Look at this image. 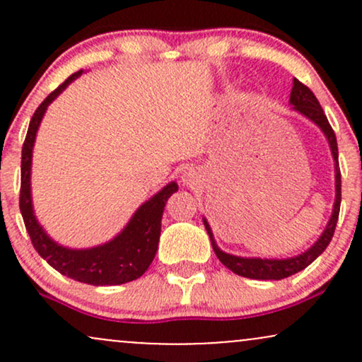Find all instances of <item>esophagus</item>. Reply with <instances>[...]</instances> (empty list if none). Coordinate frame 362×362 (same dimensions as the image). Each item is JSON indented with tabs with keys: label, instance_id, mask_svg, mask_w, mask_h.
Listing matches in <instances>:
<instances>
[{
	"label": "esophagus",
	"instance_id": "34e87169",
	"mask_svg": "<svg viewBox=\"0 0 362 362\" xmlns=\"http://www.w3.org/2000/svg\"><path fill=\"white\" fill-rule=\"evenodd\" d=\"M182 180H184V184L187 185L194 184V182L197 180V173H195V170L194 168L184 170V173H182Z\"/></svg>",
	"mask_w": 362,
	"mask_h": 362
}]
</instances>
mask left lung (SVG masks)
Masks as SVG:
<instances>
[{
  "instance_id": "left-lung-1",
  "label": "left lung",
  "mask_w": 362,
  "mask_h": 362,
  "mask_svg": "<svg viewBox=\"0 0 362 362\" xmlns=\"http://www.w3.org/2000/svg\"><path fill=\"white\" fill-rule=\"evenodd\" d=\"M289 105H293V110H296L298 114H301L303 117L317 126L320 131L323 132L328 141V146H330L332 158H334V168H335V201H334V209H332V216L328 219L325 230L322 231V235L318 236V240L315 242L308 250L298 253L294 257H288V259H260V257H240L233 255V253L223 252L221 248L216 243L213 230H211L209 223L206 218H202L204 226L207 230V235L211 238V245H213V250L218 259L221 260L223 265H226L231 272L238 274V276L248 277V279H262V281H279L284 277L293 276V274L303 271L313 262L317 257L322 255L325 252V248L330 243L332 236H334L335 226H337L339 219V211H340V168H339V149H337V139H335L334 129L328 124L327 115L323 114V109L320 107L317 97L313 95L308 86L303 85L301 81H298L296 78L293 80V90H291L289 97Z\"/></svg>"
}]
</instances>
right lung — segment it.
<instances>
[{
  "label": "right lung",
  "mask_w": 362,
  "mask_h": 362,
  "mask_svg": "<svg viewBox=\"0 0 362 362\" xmlns=\"http://www.w3.org/2000/svg\"><path fill=\"white\" fill-rule=\"evenodd\" d=\"M83 69L71 74L61 86L49 95L37 107L28 126L27 138L22 148V187H20V211H22L25 228L30 235L32 245L39 255L51 267L78 282L91 286H117L126 284L148 271L155 259L161 233V216L165 204L173 192H177V182H170L161 190L143 202L131 216L122 231L109 242L90 248H69L54 242L34 213L32 202V155L34 144L42 122L45 110L71 83L80 78Z\"/></svg>",
  "instance_id": "obj_1"
}]
</instances>
